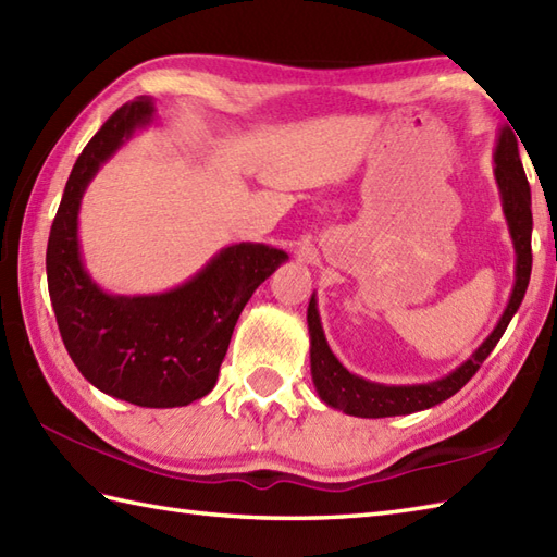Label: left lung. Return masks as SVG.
<instances>
[{
    "label": "left lung",
    "mask_w": 557,
    "mask_h": 557,
    "mask_svg": "<svg viewBox=\"0 0 557 557\" xmlns=\"http://www.w3.org/2000/svg\"><path fill=\"white\" fill-rule=\"evenodd\" d=\"M512 128L510 126L503 128L498 136V146H495V152H493L495 182H498V188H500L503 212H505L507 227H510V236L517 253L515 287L498 325H495V330L486 337V342H483V345L471 354L459 369L441 377V381L421 383V385H383V383H371L366 381V377L349 373L345 366L337 361V357L330 351L327 339L323 335L321 315H318V309H315V297H311L309 313H306L309 333H311V375H313V385L318 389V395H321V399L327 407H335L339 411L349 413V417H361V419L405 417V413H411V411L431 409L453 397L457 389L465 387L481 369V363L488 359L493 347L498 345V339L503 337L507 325L512 321V315L519 309V304L524 299L529 277H531V227H534V220H531V188L527 182L522 160H519V148H517V136H515L517 132H512Z\"/></svg>",
    "instance_id": "left-lung-1"
}]
</instances>
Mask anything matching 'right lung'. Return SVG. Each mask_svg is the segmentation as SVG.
Here are the masks:
<instances>
[{
	"mask_svg": "<svg viewBox=\"0 0 557 557\" xmlns=\"http://www.w3.org/2000/svg\"><path fill=\"white\" fill-rule=\"evenodd\" d=\"M156 104L126 102L83 148L69 174L47 242V287L71 361L104 395L136 407H186L218 383L246 301L287 260L265 244H234L182 287L150 297H114L83 268L78 208L86 186Z\"/></svg>",
	"mask_w": 557,
	"mask_h": 557,
	"instance_id": "obj_1",
	"label": "right lung"
}]
</instances>
